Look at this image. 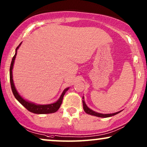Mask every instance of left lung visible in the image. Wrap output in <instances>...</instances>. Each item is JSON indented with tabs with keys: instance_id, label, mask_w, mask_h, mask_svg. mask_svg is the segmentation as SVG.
I'll list each match as a JSON object with an SVG mask.
<instances>
[{
	"instance_id": "8db88e82",
	"label": "left lung",
	"mask_w": 147,
	"mask_h": 147,
	"mask_svg": "<svg viewBox=\"0 0 147 147\" xmlns=\"http://www.w3.org/2000/svg\"><path fill=\"white\" fill-rule=\"evenodd\" d=\"M82 103H83V107H84V110L85 111L86 113H87L88 114H90V115L92 116H97V117H100V118H108V117H110V116H114L116 114H117L118 113H120L122 110H120L119 112H115V113H112V114H102V113H98V112H96L94 110H92V109H90V108H88L86 104L85 103V101H84V97L83 96L82 98Z\"/></svg>"
}]
</instances>
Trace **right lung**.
I'll list each match as a JSON object with an SVG mask.
<instances>
[{
    "mask_svg": "<svg viewBox=\"0 0 147 147\" xmlns=\"http://www.w3.org/2000/svg\"><path fill=\"white\" fill-rule=\"evenodd\" d=\"M22 42L19 44V46L16 48L15 54L13 56V59H12V61L11 63V67H10V82H11V89L12 92H13V95L15 96L16 99L23 105L24 107L30 111L31 112L35 114H51L54 113V112H57L58 109H59L60 106L62 103V100H63V96L65 95V92L69 90V88H65L62 92L61 95L60 96L59 99L54 103L49 104H37L33 102H29L27 100L24 99L22 96L19 94V92H17V89H16L15 84H14L13 79V65L14 63H15V60L16 58V55L17 53V50L19 49L20 46H21Z\"/></svg>",
    "mask_w": 147,
    "mask_h": 147,
    "instance_id": "1",
    "label": "right lung"
}]
</instances>
